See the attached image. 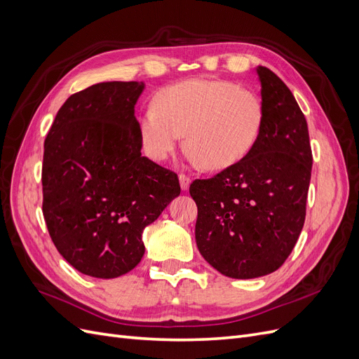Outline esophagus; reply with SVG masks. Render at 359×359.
Returning a JSON list of instances; mask_svg holds the SVG:
<instances>
[{"mask_svg": "<svg viewBox=\"0 0 359 359\" xmlns=\"http://www.w3.org/2000/svg\"><path fill=\"white\" fill-rule=\"evenodd\" d=\"M190 182H191V180H190L187 175H184V173H180V184H181V189H182L184 191L189 190Z\"/></svg>", "mask_w": 359, "mask_h": 359, "instance_id": "1", "label": "esophagus"}]
</instances>
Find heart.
<instances>
[{
	"label": "heart",
	"mask_w": 359,
	"mask_h": 359,
	"mask_svg": "<svg viewBox=\"0 0 359 359\" xmlns=\"http://www.w3.org/2000/svg\"><path fill=\"white\" fill-rule=\"evenodd\" d=\"M265 109L252 90L227 81L189 79L157 93L154 107L137 119L145 154L163 161L184 135L189 157L206 170L244 160L260 137Z\"/></svg>",
	"instance_id": "obj_1"
}]
</instances>
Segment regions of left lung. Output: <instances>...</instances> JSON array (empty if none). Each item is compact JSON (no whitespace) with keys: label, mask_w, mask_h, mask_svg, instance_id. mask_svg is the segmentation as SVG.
I'll use <instances>...</instances> for the list:
<instances>
[{"label":"left lung","mask_w":359,"mask_h":359,"mask_svg":"<svg viewBox=\"0 0 359 359\" xmlns=\"http://www.w3.org/2000/svg\"><path fill=\"white\" fill-rule=\"evenodd\" d=\"M265 121L244 160L191 182L198 205L196 244L231 278L274 273L295 247L306 220L311 147L306 116L278 76L256 67Z\"/></svg>","instance_id":"8db88e82"}]
</instances>
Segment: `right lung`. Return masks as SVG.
<instances>
[{"label":"right lung","instance_id":"right-lung-1","mask_svg":"<svg viewBox=\"0 0 359 359\" xmlns=\"http://www.w3.org/2000/svg\"><path fill=\"white\" fill-rule=\"evenodd\" d=\"M144 82H100L61 106L43 153V217L79 273L115 278L142 259V232L180 196L175 172L140 153Z\"/></svg>","mask_w":359,"mask_h":359}]
</instances>
